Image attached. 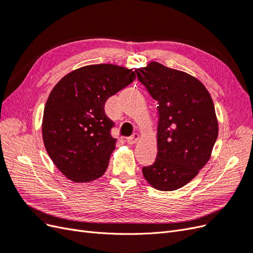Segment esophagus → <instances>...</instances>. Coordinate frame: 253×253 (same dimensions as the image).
I'll return each mask as SVG.
<instances>
[{
	"label": "esophagus",
	"instance_id": "esophagus-1",
	"mask_svg": "<svg viewBox=\"0 0 253 253\" xmlns=\"http://www.w3.org/2000/svg\"><path fill=\"white\" fill-rule=\"evenodd\" d=\"M139 140V134H137V133H135L132 137H129V138H127L126 139V142L128 143V144H135L137 141Z\"/></svg>",
	"mask_w": 253,
	"mask_h": 253
}]
</instances>
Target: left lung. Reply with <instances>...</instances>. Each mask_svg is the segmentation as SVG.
Instances as JSON below:
<instances>
[{
  "label": "left lung",
  "mask_w": 253,
  "mask_h": 253,
  "mask_svg": "<svg viewBox=\"0 0 253 253\" xmlns=\"http://www.w3.org/2000/svg\"><path fill=\"white\" fill-rule=\"evenodd\" d=\"M158 101L157 158L142 174L160 191H175L192 180L209 162L218 135L214 103L204 84L188 73L155 61L135 70Z\"/></svg>",
  "instance_id": "obj_1"
}]
</instances>
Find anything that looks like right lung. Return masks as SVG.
Segmentation results:
<instances>
[{
  "instance_id": "right-lung-1",
  "label": "right lung",
  "mask_w": 253,
  "mask_h": 253,
  "mask_svg": "<svg viewBox=\"0 0 253 253\" xmlns=\"http://www.w3.org/2000/svg\"><path fill=\"white\" fill-rule=\"evenodd\" d=\"M136 78L129 68L93 64L65 75L45 104L42 137L50 159L66 178L90 182L105 173L116 138L106 117L108 99Z\"/></svg>"
}]
</instances>
